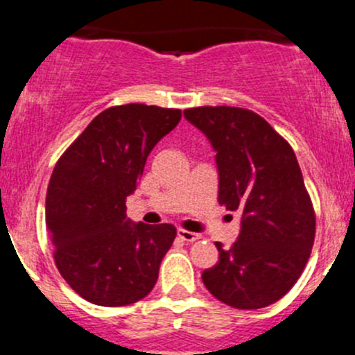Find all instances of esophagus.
I'll list each match as a JSON object with an SVG mask.
<instances>
[{
	"instance_id": "obj_1",
	"label": "esophagus",
	"mask_w": 355,
	"mask_h": 355,
	"mask_svg": "<svg viewBox=\"0 0 355 355\" xmlns=\"http://www.w3.org/2000/svg\"><path fill=\"white\" fill-rule=\"evenodd\" d=\"M178 237H180L184 242H196V241H199L200 235L194 234V232L182 230V228H178Z\"/></svg>"
}]
</instances>
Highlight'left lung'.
Instances as JSON below:
<instances>
[{"mask_svg":"<svg viewBox=\"0 0 355 355\" xmlns=\"http://www.w3.org/2000/svg\"><path fill=\"white\" fill-rule=\"evenodd\" d=\"M216 153L218 200L241 213L237 242L202 271L206 288L235 309L277 302L299 280L314 244L316 218L295 153L264 118L244 108L184 111Z\"/></svg>","mask_w":355,"mask_h":355,"instance_id":"8db88e82","label":"left lung"}]
</instances>
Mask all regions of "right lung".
<instances>
[{"label":"right lung","mask_w":355,"mask_h":355,"mask_svg":"<svg viewBox=\"0 0 355 355\" xmlns=\"http://www.w3.org/2000/svg\"><path fill=\"white\" fill-rule=\"evenodd\" d=\"M180 118V110L113 106L87 125L53 170L46 227L56 266L96 306H128L156 285L177 228L134 223L125 202L137 189L149 153Z\"/></svg>","instance_id":"obj_1"}]
</instances>
